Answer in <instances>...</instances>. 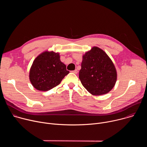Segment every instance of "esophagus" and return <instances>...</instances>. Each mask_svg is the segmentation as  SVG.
<instances>
[{
    "mask_svg": "<svg viewBox=\"0 0 147 147\" xmlns=\"http://www.w3.org/2000/svg\"><path fill=\"white\" fill-rule=\"evenodd\" d=\"M72 72H73V73H74V74H77V73H78V70L76 69V70H75L72 71Z\"/></svg>",
    "mask_w": 147,
    "mask_h": 147,
    "instance_id": "esophagus-1",
    "label": "esophagus"
}]
</instances>
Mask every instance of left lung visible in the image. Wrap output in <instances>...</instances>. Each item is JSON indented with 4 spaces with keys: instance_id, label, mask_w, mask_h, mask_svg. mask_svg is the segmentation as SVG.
<instances>
[{
    "instance_id": "obj_1",
    "label": "left lung",
    "mask_w": 147,
    "mask_h": 147,
    "mask_svg": "<svg viewBox=\"0 0 147 147\" xmlns=\"http://www.w3.org/2000/svg\"><path fill=\"white\" fill-rule=\"evenodd\" d=\"M79 78L90 93L101 95L107 94L113 88L117 73L107 54L98 47H93L82 57Z\"/></svg>"
}]
</instances>
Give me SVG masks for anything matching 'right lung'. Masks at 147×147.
<instances>
[{"mask_svg":"<svg viewBox=\"0 0 147 147\" xmlns=\"http://www.w3.org/2000/svg\"><path fill=\"white\" fill-rule=\"evenodd\" d=\"M69 73L58 53L46 51L34 60L30 71V80L36 90L46 91L58 86Z\"/></svg>","mask_w":147,"mask_h":147,"instance_id":"1","label":"right lung"}]
</instances>
